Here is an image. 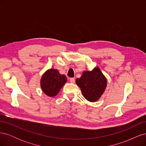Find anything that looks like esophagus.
<instances>
[{"instance_id": "1", "label": "esophagus", "mask_w": 146, "mask_h": 146, "mask_svg": "<svg viewBox=\"0 0 146 146\" xmlns=\"http://www.w3.org/2000/svg\"><path fill=\"white\" fill-rule=\"evenodd\" d=\"M70 82L71 83H75V78H70Z\"/></svg>"}]
</instances>
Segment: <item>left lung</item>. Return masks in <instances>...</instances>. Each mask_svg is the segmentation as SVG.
<instances>
[{
    "mask_svg": "<svg viewBox=\"0 0 146 146\" xmlns=\"http://www.w3.org/2000/svg\"><path fill=\"white\" fill-rule=\"evenodd\" d=\"M84 98L91 102L98 101L104 94L107 85V78L97 67L91 71L85 70L80 78L76 80Z\"/></svg>",
    "mask_w": 146,
    "mask_h": 146,
    "instance_id": "1",
    "label": "left lung"
}]
</instances>
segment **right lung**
I'll list each match as a JSON object with an SVG mask.
<instances>
[{
	"label": "right lung",
	"mask_w": 146,
	"mask_h": 146,
	"mask_svg": "<svg viewBox=\"0 0 146 146\" xmlns=\"http://www.w3.org/2000/svg\"><path fill=\"white\" fill-rule=\"evenodd\" d=\"M67 82V78L60 74L57 69H50L44 73L41 78L40 85L42 91L47 96L54 97Z\"/></svg>",
	"instance_id": "1"
}]
</instances>
